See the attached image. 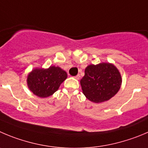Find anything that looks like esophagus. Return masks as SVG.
<instances>
[{"label": "esophagus", "mask_w": 148, "mask_h": 148, "mask_svg": "<svg viewBox=\"0 0 148 148\" xmlns=\"http://www.w3.org/2000/svg\"><path fill=\"white\" fill-rule=\"evenodd\" d=\"M74 78H75V79H77V80H79L80 75H79V74H78V75H75V76H74Z\"/></svg>", "instance_id": "esophagus-1"}]
</instances>
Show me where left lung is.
Wrapping results in <instances>:
<instances>
[{"label":"left lung","instance_id":"obj_1","mask_svg":"<svg viewBox=\"0 0 148 148\" xmlns=\"http://www.w3.org/2000/svg\"><path fill=\"white\" fill-rule=\"evenodd\" d=\"M83 93L96 103L109 100L120 89L121 76L118 69L110 63L91 64L85 69L81 80Z\"/></svg>","mask_w":148,"mask_h":148}]
</instances>
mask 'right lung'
Here are the masks:
<instances>
[{"mask_svg":"<svg viewBox=\"0 0 148 148\" xmlns=\"http://www.w3.org/2000/svg\"><path fill=\"white\" fill-rule=\"evenodd\" d=\"M67 78V73L59 67L35 69L27 77L29 90L39 97H47L58 90L62 83Z\"/></svg>","mask_w":148,"mask_h":148,"instance_id":"1","label":"right lung"}]
</instances>
